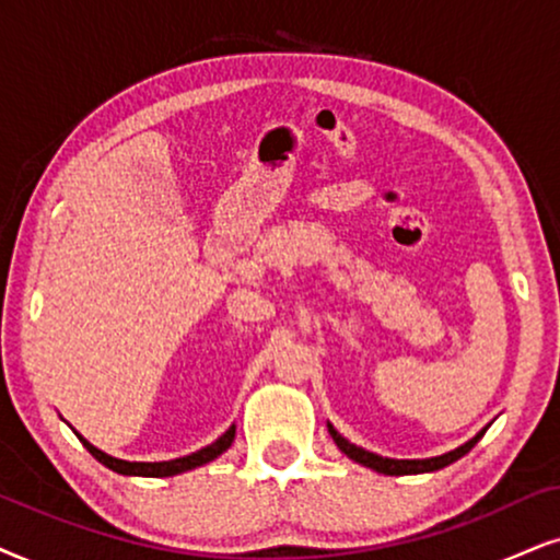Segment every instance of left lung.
Returning a JSON list of instances; mask_svg holds the SVG:
<instances>
[{
  "instance_id": "1",
  "label": "left lung",
  "mask_w": 560,
  "mask_h": 560,
  "mask_svg": "<svg viewBox=\"0 0 560 560\" xmlns=\"http://www.w3.org/2000/svg\"><path fill=\"white\" fill-rule=\"evenodd\" d=\"M328 431H330L332 442L338 444V450H341L343 455H349L351 459H357V463L366 465V468H372V470H377V472H385V476H410V472H431V470L447 468L450 463H455V459H459L463 455H468V452L476 447L478 439L486 434V429H483V431H480V434L472 436L470 442H465L463 447L447 452V455L429 457V459H390V457H380V455H374V452H366L362 447H357V444H351L349 439H343L332 427H328Z\"/></svg>"
}]
</instances>
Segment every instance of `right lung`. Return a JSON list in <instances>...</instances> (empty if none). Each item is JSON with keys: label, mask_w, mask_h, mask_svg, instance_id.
<instances>
[{"label": "right lung", "mask_w": 560, "mask_h": 560, "mask_svg": "<svg viewBox=\"0 0 560 560\" xmlns=\"http://www.w3.org/2000/svg\"><path fill=\"white\" fill-rule=\"evenodd\" d=\"M82 439V436H80ZM232 439H235V427H230L224 431L222 436L217 439L214 444H209V447L194 452V455H186V457H178V459H167V463H126V459H116L110 455H105L97 447H92L88 439H82L84 447L90 450V455L95 459H101L105 468L121 472V476H147V478H167V476H178V472H186V470H194L198 465H207L211 459L222 455L224 450L230 447Z\"/></svg>", "instance_id": "1"}]
</instances>
